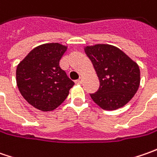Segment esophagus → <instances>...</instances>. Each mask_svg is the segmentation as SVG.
Instances as JSON below:
<instances>
[{
    "mask_svg": "<svg viewBox=\"0 0 157 157\" xmlns=\"http://www.w3.org/2000/svg\"><path fill=\"white\" fill-rule=\"evenodd\" d=\"M82 79H83V78H82V77H80L78 79H77V80H76L75 83L76 84H78V85H80V84L82 83Z\"/></svg>",
    "mask_w": 157,
    "mask_h": 157,
    "instance_id": "obj_1",
    "label": "esophagus"
}]
</instances>
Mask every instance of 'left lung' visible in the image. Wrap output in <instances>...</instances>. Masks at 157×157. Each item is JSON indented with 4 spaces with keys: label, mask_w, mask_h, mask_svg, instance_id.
Segmentation results:
<instances>
[{
    "label": "left lung",
    "mask_w": 157,
    "mask_h": 157,
    "mask_svg": "<svg viewBox=\"0 0 157 157\" xmlns=\"http://www.w3.org/2000/svg\"><path fill=\"white\" fill-rule=\"evenodd\" d=\"M100 79V88L90 94L104 110H116L129 102L141 81L139 65L121 50L110 44L86 46Z\"/></svg>",
    "instance_id": "obj_1"
}]
</instances>
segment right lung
<instances>
[{"instance_id": "right-lung-1", "label": "right lung", "mask_w": 157, "mask_h": 157, "mask_svg": "<svg viewBox=\"0 0 157 157\" xmlns=\"http://www.w3.org/2000/svg\"><path fill=\"white\" fill-rule=\"evenodd\" d=\"M67 46L58 43L34 48L18 63L16 84L29 104L44 112L53 111L67 98L74 82L60 68Z\"/></svg>"}]
</instances>
